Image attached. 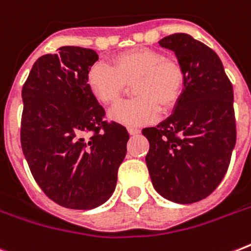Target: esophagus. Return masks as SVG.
<instances>
[{"label":"esophagus","instance_id":"esophagus-1","mask_svg":"<svg viewBox=\"0 0 251 251\" xmlns=\"http://www.w3.org/2000/svg\"><path fill=\"white\" fill-rule=\"evenodd\" d=\"M127 131H129L130 135H138V134L141 133V130L138 129V127H129Z\"/></svg>","mask_w":251,"mask_h":251}]
</instances>
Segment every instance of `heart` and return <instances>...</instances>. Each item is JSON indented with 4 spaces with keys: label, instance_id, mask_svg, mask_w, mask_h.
Returning a JSON list of instances; mask_svg holds the SVG:
<instances>
[{
    "label": "heart",
    "instance_id": "b5f03b06",
    "mask_svg": "<svg viewBox=\"0 0 251 251\" xmlns=\"http://www.w3.org/2000/svg\"><path fill=\"white\" fill-rule=\"evenodd\" d=\"M133 86L137 96L112 108L109 117L127 126H141L156 121L161 106L173 109L183 92L185 73L173 58L151 48H133L118 53L113 68L96 62L87 73L91 95L104 105H112L122 98L126 84Z\"/></svg>",
    "mask_w": 251,
    "mask_h": 251
}]
</instances>
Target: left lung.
Wrapping results in <instances>:
<instances>
[{
	"mask_svg": "<svg viewBox=\"0 0 251 251\" xmlns=\"http://www.w3.org/2000/svg\"><path fill=\"white\" fill-rule=\"evenodd\" d=\"M185 73L175 112L142 130L150 142L146 163L155 190L172 202L207 198L224 178L236 145L233 87L216 53L187 33L159 41Z\"/></svg>",
	"mask_w": 251,
	"mask_h": 251,
	"instance_id": "8db88e82",
	"label": "left lung"
}]
</instances>
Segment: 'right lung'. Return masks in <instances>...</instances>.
<instances>
[{"label": "right lung", "instance_id": "obj_1", "mask_svg": "<svg viewBox=\"0 0 251 251\" xmlns=\"http://www.w3.org/2000/svg\"><path fill=\"white\" fill-rule=\"evenodd\" d=\"M98 53L61 47L41 56L22 88L21 145L44 194L73 210L106 202L117 183L129 133L114 121L87 87Z\"/></svg>", "mask_w": 251, "mask_h": 251}]
</instances>
